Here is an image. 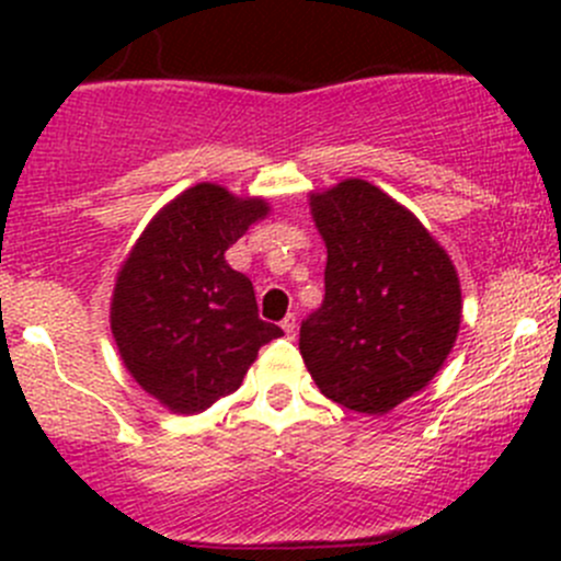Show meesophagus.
Masks as SVG:
<instances>
[{
    "mask_svg": "<svg viewBox=\"0 0 561 561\" xmlns=\"http://www.w3.org/2000/svg\"><path fill=\"white\" fill-rule=\"evenodd\" d=\"M296 328H298V320H296V314H287L285 320H282V331L287 333V339H293V336H296Z\"/></svg>",
    "mask_w": 561,
    "mask_h": 561,
    "instance_id": "1",
    "label": "esophagus"
}]
</instances>
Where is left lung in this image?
Here are the masks:
<instances>
[{
	"label": "left lung",
	"mask_w": 561,
	"mask_h": 561,
	"mask_svg": "<svg viewBox=\"0 0 561 561\" xmlns=\"http://www.w3.org/2000/svg\"><path fill=\"white\" fill-rule=\"evenodd\" d=\"M328 247L325 298L301 322L304 364L347 410L382 415L439 371L461 322L445 249L404 206L360 179L312 197Z\"/></svg>",
	"instance_id": "left-lung-1"
}]
</instances>
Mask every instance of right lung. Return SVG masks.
<instances>
[{
	"label": "right lung",
	"instance_id": "obj_1",
	"mask_svg": "<svg viewBox=\"0 0 561 561\" xmlns=\"http://www.w3.org/2000/svg\"><path fill=\"white\" fill-rule=\"evenodd\" d=\"M265 211L263 201L217 184L192 186L151 219L118 271V353L138 386L173 412L195 415L239 390L257 350L282 336L260 320L252 282L225 260Z\"/></svg>",
	"mask_w": 561,
	"mask_h": 561
}]
</instances>
